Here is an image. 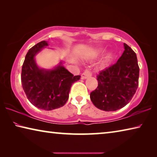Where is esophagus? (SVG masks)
Returning a JSON list of instances; mask_svg holds the SVG:
<instances>
[{"instance_id":"obj_1","label":"esophagus","mask_w":157,"mask_h":157,"mask_svg":"<svg viewBox=\"0 0 157 157\" xmlns=\"http://www.w3.org/2000/svg\"><path fill=\"white\" fill-rule=\"evenodd\" d=\"M91 75H92V73L91 71L88 70V69H86V70H85L83 72V73L82 74V79H86L88 78H90Z\"/></svg>"}]
</instances>
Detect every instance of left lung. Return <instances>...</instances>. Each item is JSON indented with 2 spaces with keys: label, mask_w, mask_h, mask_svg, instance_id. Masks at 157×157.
I'll use <instances>...</instances> for the list:
<instances>
[{
  "label": "left lung",
  "mask_w": 157,
  "mask_h": 157,
  "mask_svg": "<svg viewBox=\"0 0 157 157\" xmlns=\"http://www.w3.org/2000/svg\"><path fill=\"white\" fill-rule=\"evenodd\" d=\"M117 62L98 74V87L90 94L97 108L106 111L124 107L132 100L139 86V66L136 53L126 44Z\"/></svg>",
  "instance_id": "left-lung-1"
}]
</instances>
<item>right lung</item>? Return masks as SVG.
Returning <instances> with one entry per match:
<instances>
[{"instance_id": "1", "label": "right lung", "mask_w": 157, "mask_h": 157, "mask_svg": "<svg viewBox=\"0 0 157 157\" xmlns=\"http://www.w3.org/2000/svg\"><path fill=\"white\" fill-rule=\"evenodd\" d=\"M48 45L46 41H42L29 50L22 66L21 83L32 104L50 111L66 104L71 86L80 79V75L74 76L62 65V62L52 70L39 68L34 56Z\"/></svg>"}]
</instances>
